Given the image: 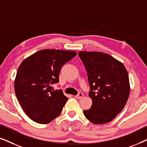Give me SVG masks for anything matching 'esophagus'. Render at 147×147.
<instances>
[{"label":"esophagus","mask_w":147,"mask_h":147,"mask_svg":"<svg viewBox=\"0 0 147 147\" xmlns=\"http://www.w3.org/2000/svg\"><path fill=\"white\" fill-rule=\"evenodd\" d=\"M83 94L82 93H79L78 94V95L75 96V98H77V99H80V98H82V97H83Z\"/></svg>","instance_id":"1"}]
</instances>
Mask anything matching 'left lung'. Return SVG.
<instances>
[{
  "label": "left lung",
  "instance_id": "1",
  "mask_svg": "<svg viewBox=\"0 0 147 147\" xmlns=\"http://www.w3.org/2000/svg\"><path fill=\"white\" fill-rule=\"evenodd\" d=\"M87 70L92 105L84 110L88 120L96 124L112 121L125 106L130 94L128 74L125 66L109 54L79 51Z\"/></svg>",
  "mask_w": 147,
  "mask_h": 147
}]
</instances>
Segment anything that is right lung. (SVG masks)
<instances>
[{
    "instance_id": "obj_1",
    "label": "right lung",
    "mask_w": 147,
    "mask_h": 147,
    "mask_svg": "<svg viewBox=\"0 0 147 147\" xmlns=\"http://www.w3.org/2000/svg\"><path fill=\"white\" fill-rule=\"evenodd\" d=\"M76 51L46 49L24 59L15 80L16 96L23 111L34 122L48 124L61 114L68 98L61 90H54L64 64Z\"/></svg>"
}]
</instances>
